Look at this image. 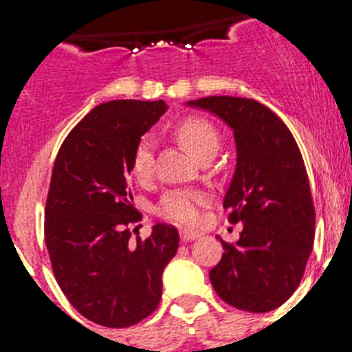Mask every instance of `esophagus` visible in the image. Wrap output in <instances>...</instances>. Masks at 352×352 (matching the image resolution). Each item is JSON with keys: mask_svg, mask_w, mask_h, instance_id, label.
I'll return each instance as SVG.
<instances>
[{"mask_svg": "<svg viewBox=\"0 0 352 352\" xmlns=\"http://www.w3.org/2000/svg\"><path fill=\"white\" fill-rule=\"evenodd\" d=\"M199 232H194V231H188V229H182L179 231V238H182V241H194V239L199 238Z\"/></svg>", "mask_w": 352, "mask_h": 352, "instance_id": "obj_1", "label": "esophagus"}]
</instances>
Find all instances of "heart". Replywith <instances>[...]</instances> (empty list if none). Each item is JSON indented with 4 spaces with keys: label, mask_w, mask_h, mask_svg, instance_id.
I'll return each mask as SVG.
<instances>
[{
    "label": "heart",
    "mask_w": 352,
    "mask_h": 352,
    "mask_svg": "<svg viewBox=\"0 0 352 352\" xmlns=\"http://www.w3.org/2000/svg\"><path fill=\"white\" fill-rule=\"evenodd\" d=\"M178 139L195 158H199L208 149L219 148V133L211 123L201 118H186L176 129ZM155 155L153 139L142 138L133 153L132 169L139 179H148L153 174ZM204 203L203 194L195 190H170L162 197L157 211L162 219L179 226H192L199 220L201 206Z\"/></svg>",
    "instance_id": "obj_1"
}]
</instances>
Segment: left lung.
Here are the masks:
<instances>
[{"instance_id": "left-lung-1", "label": "left lung", "mask_w": 352, "mask_h": 352, "mask_svg": "<svg viewBox=\"0 0 352 352\" xmlns=\"http://www.w3.org/2000/svg\"><path fill=\"white\" fill-rule=\"evenodd\" d=\"M219 116L234 133L236 169L223 197L232 223H243L210 272L213 289L239 310L264 314L300 285L314 247L316 211L296 141L272 109L241 96L186 102Z\"/></svg>"}]
</instances>
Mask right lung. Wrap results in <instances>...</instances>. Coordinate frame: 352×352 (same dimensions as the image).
<instances>
[{"instance_id":"1","label":"right lung","mask_w":352,"mask_h":352,"mask_svg":"<svg viewBox=\"0 0 352 352\" xmlns=\"http://www.w3.org/2000/svg\"><path fill=\"white\" fill-rule=\"evenodd\" d=\"M166 111L164 100L96 105L52 169L43 223L52 272L74 309L107 328L138 324L157 309L162 273L178 250V231L167 223L130 239L142 219L129 190L133 153Z\"/></svg>"}]
</instances>
